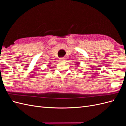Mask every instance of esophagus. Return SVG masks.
Here are the masks:
<instances>
[{
    "mask_svg": "<svg viewBox=\"0 0 126 126\" xmlns=\"http://www.w3.org/2000/svg\"><path fill=\"white\" fill-rule=\"evenodd\" d=\"M64 58H60V60L62 61H63V60H64Z\"/></svg>",
    "mask_w": 126,
    "mask_h": 126,
    "instance_id": "obj_1",
    "label": "esophagus"
}]
</instances>
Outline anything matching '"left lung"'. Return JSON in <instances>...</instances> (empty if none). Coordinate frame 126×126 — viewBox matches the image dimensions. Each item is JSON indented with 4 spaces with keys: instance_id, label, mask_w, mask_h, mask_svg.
<instances>
[{
    "instance_id": "left-lung-1",
    "label": "left lung",
    "mask_w": 126,
    "mask_h": 126,
    "mask_svg": "<svg viewBox=\"0 0 126 126\" xmlns=\"http://www.w3.org/2000/svg\"><path fill=\"white\" fill-rule=\"evenodd\" d=\"M79 63H77V65H79Z\"/></svg>"
}]
</instances>
